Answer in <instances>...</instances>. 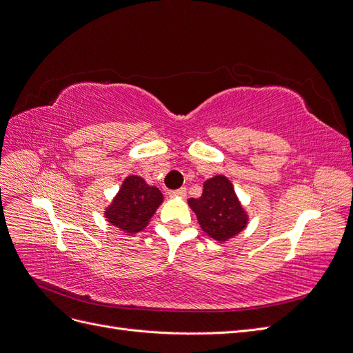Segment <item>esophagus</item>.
<instances>
[{
  "label": "esophagus",
  "mask_w": 353,
  "mask_h": 353,
  "mask_svg": "<svg viewBox=\"0 0 353 353\" xmlns=\"http://www.w3.org/2000/svg\"><path fill=\"white\" fill-rule=\"evenodd\" d=\"M168 194L172 196V197H185L187 196V188L181 187L178 190H170V191H168Z\"/></svg>",
  "instance_id": "esophagus-1"
}]
</instances>
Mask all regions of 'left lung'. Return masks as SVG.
Here are the masks:
<instances>
[{"label":"left lung","mask_w":353,"mask_h":353,"mask_svg":"<svg viewBox=\"0 0 353 353\" xmlns=\"http://www.w3.org/2000/svg\"><path fill=\"white\" fill-rule=\"evenodd\" d=\"M188 205L197 215L203 231L218 241L234 237L248 223L232 184L222 175L208 179L201 196L190 199Z\"/></svg>","instance_id":"obj_1"}]
</instances>
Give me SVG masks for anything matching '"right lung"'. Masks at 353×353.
<instances>
[{
	"mask_svg": "<svg viewBox=\"0 0 353 353\" xmlns=\"http://www.w3.org/2000/svg\"><path fill=\"white\" fill-rule=\"evenodd\" d=\"M162 200L163 196L156 187H148L140 176H128L105 218L117 228L138 232L147 225Z\"/></svg>",
	"mask_w": 353,
	"mask_h": 353,
	"instance_id": "1",
	"label": "right lung"
}]
</instances>
